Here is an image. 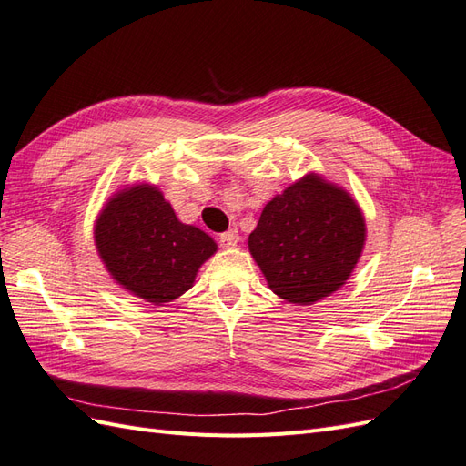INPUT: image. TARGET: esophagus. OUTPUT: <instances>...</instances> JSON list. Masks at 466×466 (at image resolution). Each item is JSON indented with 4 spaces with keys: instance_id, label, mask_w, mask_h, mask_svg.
<instances>
[{
    "instance_id": "1",
    "label": "esophagus",
    "mask_w": 466,
    "mask_h": 466,
    "mask_svg": "<svg viewBox=\"0 0 466 466\" xmlns=\"http://www.w3.org/2000/svg\"><path fill=\"white\" fill-rule=\"evenodd\" d=\"M219 243H221L223 247H228V248L235 247V245L238 243V231H237V229H229V231L221 233V235H219Z\"/></svg>"
}]
</instances>
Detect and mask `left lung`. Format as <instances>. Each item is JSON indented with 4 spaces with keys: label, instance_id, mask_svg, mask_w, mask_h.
<instances>
[{
    "label": "left lung",
    "instance_id": "8db88e82",
    "mask_svg": "<svg viewBox=\"0 0 466 466\" xmlns=\"http://www.w3.org/2000/svg\"><path fill=\"white\" fill-rule=\"evenodd\" d=\"M365 237L354 196L319 173H307L264 206L248 250L278 298L313 305L346 284Z\"/></svg>",
    "mask_w": 466,
    "mask_h": 466
}]
</instances>
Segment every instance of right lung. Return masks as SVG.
Segmentation results:
<instances>
[{"instance_id": "add662e5", "label": "right lung", "mask_w": 466, "mask_h": 466, "mask_svg": "<svg viewBox=\"0 0 466 466\" xmlns=\"http://www.w3.org/2000/svg\"><path fill=\"white\" fill-rule=\"evenodd\" d=\"M93 237L115 284L153 305L171 303L188 291L218 250L208 233L178 221L163 192L149 182L112 194L98 211Z\"/></svg>"}]
</instances>
